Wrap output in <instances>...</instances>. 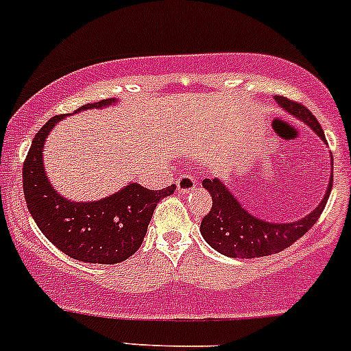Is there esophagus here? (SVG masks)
Listing matches in <instances>:
<instances>
[{
  "label": "esophagus",
  "mask_w": 351,
  "mask_h": 351,
  "mask_svg": "<svg viewBox=\"0 0 351 351\" xmlns=\"http://www.w3.org/2000/svg\"><path fill=\"white\" fill-rule=\"evenodd\" d=\"M198 184V182L191 175H180V178L176 180V186H178L180 193H188Z\"/></svg>",
  "instance_id": "34e87169"
}]
</instances>
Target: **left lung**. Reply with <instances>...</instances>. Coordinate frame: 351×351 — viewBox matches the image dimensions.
Returning <instances> with one entry per match:
<instances>
[{"label":"left lung","instance_id":"left-lung-1","mask_svg":"<svg viewBox=\"0 0 351 351\" xmlns=\"http://www.w3.org/2000/svg\"><path fill=\"white\" fill-rule=\"evenodd\" d=\"M275 99L285 111L305 121L323 141H326L322 126L308 108L285 96H275ZM332 186L333 175L330 176L328 188L322 203L305 218L291 223H271L253 217L250 211H246L221 180L206 178L203 180V188L211 195L213 205L210 213L202 219L199 232L211 248L230 258H258L283 252L318 221L332 193Z\"/></svg>","mask_w":351,"mask_h":351}]
</instances>
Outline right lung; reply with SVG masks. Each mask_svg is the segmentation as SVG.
I'll return each instance as SVG.
<instances>
[{
	"instance_id": "1",
	"label": "right lung",
	"mask_w": 351,
	"mask_h": 351,
	"mask_svg": "<svg viewBox=\"0 0 351 351\" xmlns=\"http://www.w3.org/2000/svg\"><path fill=\"white\" fill-rule=\"evenodd\" d=\"M117 99L88 103L75 111L110 106ZM63 114L53 117L34 134L25 165L23 191L29 213L41 233L64 255L84 263L114 265L136 253L143 243L149 219L160 199L176 190H148L130 183L117 193L98 202H71L49 183L43 167V146L49 132Z\"/></svg>"
}]
</instances>
